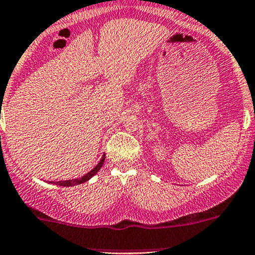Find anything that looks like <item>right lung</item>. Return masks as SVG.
I'll return each instance as SVG.
<instances>
[{
    "mask_svg": "<svg viewBox=\"0 0 255 255\" xmlns=\"http://www.w3.org/2000/svg\"><path fill=\"white\" fill-rule=\"evenodd\" d=\"M105 161V155L103 156L102 159H100L99 163L97 164L96 167H94L93 169L91 170V172L87 173L86 175H83L82 178H77V179H74V180H63V181H52L53 184H55V185H60V186H74V185H78V184H82V183H86L87 180H89L93 175H96L98 172H99V169L102 168L103 163H104Z\"/></svg>",
    "mask_w": 255,
    "mask_h": 255,
    "instance_id": "add662e5",
    "label": "right lung"
}]
</instances>
